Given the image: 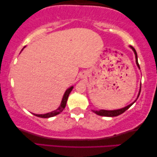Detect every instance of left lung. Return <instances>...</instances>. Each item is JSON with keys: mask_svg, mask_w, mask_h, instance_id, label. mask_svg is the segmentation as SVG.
I'll return each mask as SVG.
<instances>
[{"mask_svg": "<svg viewBox=\"0 0 157 157\" xmlns=\"http://www.w3.org/2000/svg\"><path fill=\"white\" fill-rule=\"evenodd\" d=\"M131 48L132 49L133 51H134V54H135V57H136V65L138 66V68L140 69V66H139V64L138 63V58H137V53H136V51L135 50L134 47L132 46H130ZM140 92H141V87H140V89H139V94L138 96H137V98L134 101V102L132 103V104L128 105V106H126L125 107H124V108L122 109H117V110H104V109H101V110H98V111H94V110H92L94 111V113H96L97 115H99V116H102V117H117V116H119L120 114H121V113H123L124 111H126L128 109H129L131 106H132L133 104H134L135 101L137 100V98H139V94H140Z\"/></svg>", "mask_w": 157, "mask_h": 157, "instance_id": "left-lung-1", "label": "left lung"}]
</instances>
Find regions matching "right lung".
<instances>
[{
  "instance_id": "add662e5",
  "label": "right lung",
  "mask_w": 157,
  "mask_h": 157,
  "mask_svg": "<svg viewBox=\"0 0 157 157\" xmlns=\"http://www.w3.org/2000/svg\"><path fill=\"white\" fill-rule=\"evenodd\" d=\"M24 48H25V47H24ZM23 49H22V50H23ZM73 88H74V86H71V87L68 88V89L65 91V93H64V94H63V98H62L61 105H60L59 107L56 109V110L51 111V112L45 113V114H35V113H33V114L36 116V117H40V118H50V117H55V116L59 114V113H61L62 111H63V109H65L66 105V102H67V100H68V96H69L71 91H72Z\"/></svg>"
}]
</instances>
